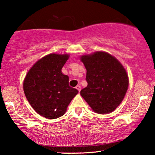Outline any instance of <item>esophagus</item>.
<instances>
[{
	"instance_id": "1",
	"label": "esophagus",
	"mask_w": 155,
	"mask_h": 155,
	"mask_svg": "<svg viewBox=\"0 0 155 155\" xmlns=\"http://www.w3.org/2000/svg\"><path fill=\"white\" fill-rule=\"evenodd\" d=\"M76 90H78V91L80 92V90H81V86H79V85H77V86L76 87Z\"/></svg>"
}]
</instances>
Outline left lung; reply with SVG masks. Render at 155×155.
Wrapping results in <instances>:
<instances>
[{
  "instance_id": "8db88e82",
  "label": "left lung",
  "mask_w": 155,
  "mask_h": 155,
  "mask_svg": "<svg viewBox=\"0 0 155 155\" xmlns=\"http://www.w3.org/2000/svg\"><path fill=\"white\" fill-rule=\"evenodd\" d=\"M87 70V86L80 92L81 97L97 114L114 111L124 99L128 88V76L118 60L105 51L81 57Z\"/></svg>"
}]
</instances>
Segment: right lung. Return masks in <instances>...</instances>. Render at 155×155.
<instances>
[{
  "mask_svg": "<svg viewBox=\"0 0 155 155\" xmlns=\"http://www.w3.org/2000/svg\"><path fill=\"white\" fill-rule=\"evenodd\" d=\"M68 54H49L35 63L28 72L23 90L28 102L38 114L47 119L63 116L79 92L68 84L69 78L62 68Z\"/></svg>",
  "mask_w": 155,
  "mask_h": 155,
  "instance_id": "add662e5",
  "label": "right lung"
}]
</instances>
